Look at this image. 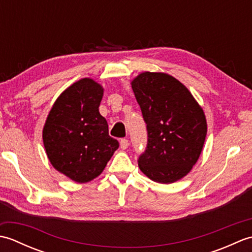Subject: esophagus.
Listing matches in <instances>:
<instances>
[{"mask_svg": "<svg viewBox=\"0 0 252 252\" xmlns=\"http://www.w3.org/2000/svg\"><path fill=\"white\" fill-rule=\"evenodd\" d=\"M127 146H129V141H127L126 138H121V141H120L121 149H126Z\"/></svg>", "mask_w": 252, "mask_h": 252, "instance_id": "esophagus-1", "label": "esophagus"}]
</instances>
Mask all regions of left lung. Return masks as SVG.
Wrapping results in <instances>:
<instances>
[{
	"label": "left lung",
	"instance_id": "left-lung-1",
	"mask_svg": "<svg viewBox=\"0 0 252 252\" xmlns=\"http://www.w3.org/2000/svg\"><path fill=\"white\" fill-rule=\"evenodd\" d=\"M147 127V146L138 167L149 179L170 184L189 172L207 135L201 107L184 84L161 72H143L132 81Z\"/></svg>",
	"mask_w": 252,
	"mask_h": 252
}]
</instances>
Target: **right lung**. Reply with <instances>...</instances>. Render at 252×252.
<instances>
[{
    "label": "right lung",
    "instance_id": "obj_1",
    "mask_svg": "<svg viewBox=\"0 0 252 252\" xmlns=\"http://www.w3.org/2000/svg\"><path fill=\"white\" fill-rule=\"evenodd\" d=\"M103 93V87L94 80H79L56 99L43 127L52 165L78 183L97 178L119 147L99 114Z\"/></svg>",
    "mask_w": 252,
    "mask_h": 252
}]
</instances>
